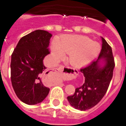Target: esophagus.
Returning <instances> with one entry per match:
<instances>
[{
    "mask_svg": "<svg viewBox=\"0 0 126 126\" xmlns=\"http://www.w3.org/2000/svg\"><path fill=\"white\" fill-rule=\"evenodd\" d=\"M57 70H58V71H59L61 73H63V70H64V66H63V65H59ZM69 71H71V70L69 69Z\"/></svg>",
    "mask_w": 126,
    "mask_h": 126,
    "instance_id": "1",
    "label": "esophagus"
}]
</instances>
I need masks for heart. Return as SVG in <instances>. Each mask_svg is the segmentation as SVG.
Returning a JSON list of instances; mask_svg holds the SVG:
<instances>
[{
  "mask_svg": "<svg viewBox=\"0 0 126 126\" xmlns=\"http://www.w3.org/2000/svg\"><path fill=\"white\" fill-rule=\"evenodd\" d=\"M101 51L97 42L86 36L69 35L61 38L51 46V52L56 59L63 58L65 53H69L68 61L75 67L88 64L95 58Z\"/></svg>",
  "mask_w": 126,
  "mask_h": 126,
  "instance_id": "obj_1",
  "label": "heart"
}]
</instances>
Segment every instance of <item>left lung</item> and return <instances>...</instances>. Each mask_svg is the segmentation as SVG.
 Masks as SVG:
<instances>
[{
    "label": "left lung",
    "instance_id": "obj_1",
    "mask_svg": "<svg viewBox=\"0 0 126 126\" xmlns=\"http://www.w3.org/2000/svg\"><path fill=\"white\" fill-rule=\"evenodd\" d=\"M101 40V50L97 60L80 69L85 77L84 83L75 89L73 95L67 97L69 103L76 109L86 110L95 106L105 95L113 76L115 63L112 48L103 37ZM102 58H104L105 65L101 67L98 63Z\"/></svg>",
    "mask_w": 126,
    "mask_h": 126
}]
</instances>
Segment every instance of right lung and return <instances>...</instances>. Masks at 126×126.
Listing matches in <instances>:
<instances>
[{
    "label": "right lung",
    "instance_id": "add662e5",
    "mask_svg": "<svg viewBox=\"0 0 126 126\" xmlns=\"http://www.w3.org/2000/svg\"><path fill=\"white\" fill-rule=\"evenodd\" d=\"M51 36L46 31H34L21 38L12 54V87L17 97L27 105L42 102L49 92L41 77L46 69L43 59L50 53L48 46Z\"/></svg>",
    "mask_w": 126,
    "mask_h": 126
}]
</instances>
